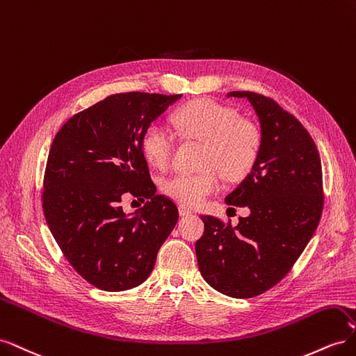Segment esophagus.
Instances as JSON below:
<instances>
[{"label": "esophagus", "mask_w": 356, "mask_h": 356, "mask_svg": "<svg viewBox=\"0 0 356 356\" xmlns=\"http://www.w3.org/2000/svg\"><path fill=\"white\" fill-rule=\"evenodd\" d=\"M178 212H179L181 217H184V215H190L191 213V209H188L186 207H178Z\"/></svg>", "instance_id": "obj_1"}]
</instances>
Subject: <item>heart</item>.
I'll return each mask as SVG.
<instances>
[{
	"label": "heart",
	"mask_w": 356,
	"mask_h": 356,
	"mask_svg": "<svg viewBox=\"0 0 356 356\" xmlns=\"http://www.w3.org/2000/svg\"><path fill=\"white\" fill-rule=\"evenodd\" d=\"M181 135L203 143L199 170L177 172L161 181L160 188L181 207L196 208L221 188V174L241 179L250 174L261 152V129L229 105L196 99L172 115ZM141 149L149 165L169 168L174 156V136L159 123L149 124L141 138Z\"/></svg>",
	"instance_id": "1"
}]
</instances>
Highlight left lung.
<instances>
[{"label":"left lung","mask_w":356,"mask_h":356,"mask_svg":"<svg viewBox=\"0 0 356 356\" xmlns=\"http://www.w3.org/2000/svg\"><path fill=\"white\" fill-rule=\"evenodd\" d=\"M246 98L261 126L257 163L225 203L251 213L232 221L202 215L196 242L199 270L213 289L234 298L266 293L289 273L314 236L322 209V166L307 129L270 96L230 92ZM233 209V208H232Z\"/></svg>","instance_id":"8db88e82"}]
</instances>
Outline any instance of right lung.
<instances>
[{
    "mask_svg": "<svg viewBox=\"0 0 356 356\" xmlns=\"http://www.w3.org/2000/svg\"><path fill=\"white\" fill-rule=\"evenodd\" d=\"M179 96L110 95L72 115L53 139L42 212L74 270L96 288L115 293L143 284L178 221L177 204L156 195L141 138ZM129 194L149 199L136 218L120 207Z\"/></svg>",
    "mask_w": 356,
    "mask_h": 356,
    "instance_id": "obj_1",
    "label": "right lung"
}]
</instances>
